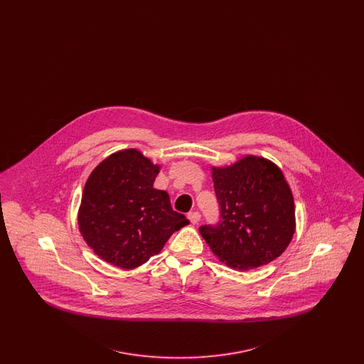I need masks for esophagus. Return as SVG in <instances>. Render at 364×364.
Wrapping results in <instances>:
<instances>
[{
  "instance_id": "esophagus-1",
  "label": "esophagus",
  "mask_w": 364,
  "mask_h": 364,
  "mask_svg": "<svg viewBox=\"0 0 364 364\" xmlns=\"http://www.w3.org/2000/svg\"><path fill=\"white\" fill-rule=\"evenodd\" d=\"M187 218L190 220L191 224H198L199 223V220H200V214L198 213V211H191L187 214Z\"/></svg>"
}]
</instances>
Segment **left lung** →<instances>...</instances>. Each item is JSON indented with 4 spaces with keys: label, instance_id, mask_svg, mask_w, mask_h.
<instances>
[{
    "label": "left lung",
    "instance_id": "8db88e82",
    "mask_svg": "<svg viewBox=\"0 0 364 364\" xmlns=\"http://www.w3.org/2000/svg\"><path fill=\"white\" fill-rule=\"evenodd\" d=\"M220 221L199 228L213 254L228 266L250 270L278 258L294 233V195L277 165L247 156L213 168Z\"/></svg>",
    "mask_w": 364,
    "mask_h": 364
}]
</instances>
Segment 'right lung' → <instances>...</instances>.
I'll return each mask as SVG.
<instances>
[{
    "label": "right lung",
    "mask_w": 364,
    "mask_h": 364,
    "mask_svg": "<svg viewBox=\"0 0 364 364\" xmlns=\"http://www.w3.org/2000/svg\"><path fill=\"white\" fill-rule=\"evenodd\" d=\"M159 166L135 149L104 159L87 178L79 230L94 254L120 269H134L158 254L190 221L156 190Z\"/></svg>",
    "instance_id": "1"
}]
</instances>
